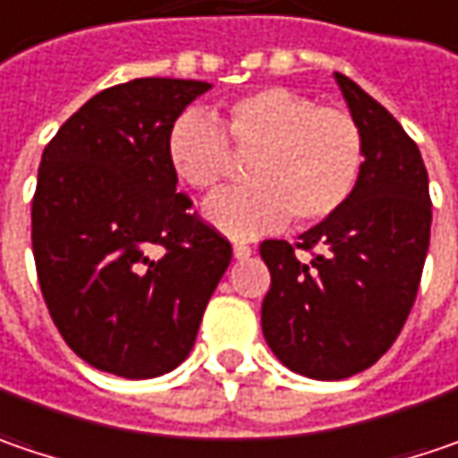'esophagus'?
I'll list each match as a JSON object with an SVG mask.
<instances>
[{
    "instance_id": "34e87169",
    "label": "esophagus",
    "mask_w": 458,
    "mask_h": 458,
    "mask_svg": "<svg viewBox=\"0 0 458 458\" xmlns=\"http://www.w3.org/2000/svg\"><path fill=\"white\" fill-rule=\"evenodd\" d=\"M233 256L235 259H249L251 256V246L249 243H233Z\"/></svg>"
}]
</instances>
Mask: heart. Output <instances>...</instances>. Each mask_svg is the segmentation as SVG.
I'll return each instance as SVG.
<instances>
[{
	"instance_id": "obj_1",
	"label": "heart",
	"mask_w": 458,
	"mask_h": 458,
	"mask_svg": "<svg viewBox=\"0 0 458 458\" xmlns=\"http://www.w3.org/2000/svg\"><path fill=\"white\" fill-rule=\"evenodd\" d=\"M233 149L251 155L246 189L220 191L204 204L209 225L249 238L284 225H313L352 197L365 163V140L352 114L318 106L310 95L269 85L225 106V126L186 108L165 134V157L178 181L217 189L233 168Z\"/></svg>"
}]
</instances>
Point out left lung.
I'll use <instances>...</instances> for the list:
<instances>
[{"instance_id":"left-lung-1","label":"left lung","mask_w":458,"mask_h":458,"mask_svg":"<svg viewBox=\"0 0 458 458\" xmlns=\"http://www.w3.org/2000/svg\"><path fill=\"white\" fill-rule=\"evenodd\" d=\"M360 123L365 163L347 204L301 235L259 246L272 284L261 332L290 370L339 381L376 363L415 303L430 246L428 171L412 137L389 111L336 72ZM295 248L311 259H297Z\"/></svg>"}]
</instances>
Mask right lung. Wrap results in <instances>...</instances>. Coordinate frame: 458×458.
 <instances>
[{"label": "right lung", "mask_w": 458, "mask_h": 458, "mask_svg": "<svg viewBox=\"0 0 458 458\" xmlns=\"http://www.w3.org/2000/svg\"><path fill=\"white\" fill-rule=\"evenodd\" d=\"M212 85L140 77L93 95L46 145L33 256L48 313L98 370L155 378L186 360L233 249L175 194L165 134Z\"/></svg>", "instance_id": "1"}]
</instances>
